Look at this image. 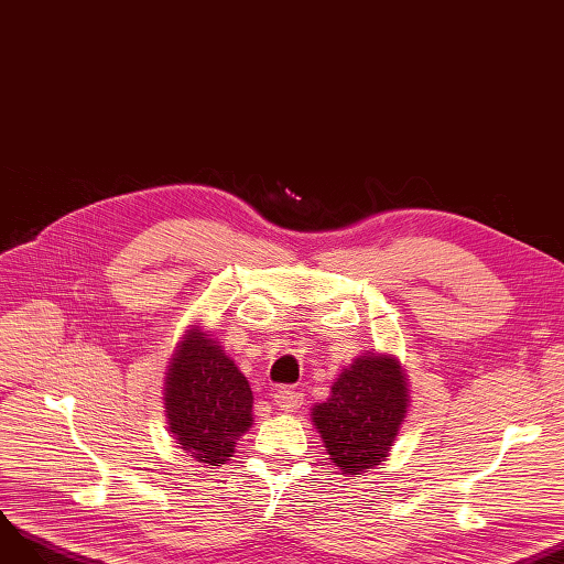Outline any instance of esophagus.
I'll use <instances>...</instances> for the list:
<instances>
[{
	"instance_id": "34e87169",
	"label": "esophagus",
	"mask_w": 564,
	"mask_h": 564,
	"mask_svg": "<svg viewBox=\"0 0 564 564\" xmlns=\"http://www.w3.org/2000/svg\"><path fill=\"white\" fill-rule=\"evenodd\" d=\"M275 406L280 409V411H286V413H293V411H299L301 409V404H303V392H299L296 388H280V390H275Z\"/></svg>"
}]
</instances>
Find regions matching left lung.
<instances>
[{
	"instance_id": "8db88e82",
	"label": "left lung",
	"mask_w": 564,
	"mask_h": 564,
	"mask_svg": "<svg viewBox=\"0 0 564 564\" xmlns=\"http://www.w3.org/2000/svg\"><path fill=\"white\" fill-rule=\"evenodd\" d=\"M409 386L401 362L390 354H365L346 367L312 422L341 475L381 466L404 424Z\"/></svg>"
}]
</instances>
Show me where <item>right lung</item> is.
I'll list each match as a JSON object with an SVG mask.
<instances>
[{"instance_id": "right-lung-1", "label": "right lung", "mask_w": 564, "mask_h": 564, "mask_svg": "<svg viewBox=\"0 0 564 564\" xmlns=\"http://www.w3.org/2000/svg\"><path fill=\"white\" fill-rule=\"evenodd\" d=\"M165 413L181 449L199 464L229 462L252 426V390L202 326L185 330L165 379Z\"/></svg>"}]
</instances>
